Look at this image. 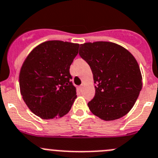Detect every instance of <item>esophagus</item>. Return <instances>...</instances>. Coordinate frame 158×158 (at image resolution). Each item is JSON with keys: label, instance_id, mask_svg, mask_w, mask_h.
<instances>
[{"label": "esophagus", "instance_id": "esophagus-1", "mask_svg": "<svg viewBox=\"0 0 158 158\" xmlns=\"http://www.w3.org/2000/svg\"><path fill=\"white\" fill-rule=\"evenodd\" d=\"M83 88H84V85H81V86H79V89H80L81 91L82 89H83Z\"/></svg>", "mask_w": 158, "mask_h": 158}]
</instances>
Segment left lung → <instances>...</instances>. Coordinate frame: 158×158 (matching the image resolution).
<instances>
[{"label":"left lung","mask_w":158,"mask_h":158,"mask_svg":"<svg viewBox=\"0 0 158 158\" xmlns=\"http://www.w3.org/2000/svg\"><path fill=\"white\" fill-rule=\"evenodd\" d=\"M79 55L93 74L95 94L89 110L104 121L128 114L142 89V74L135 57L122 46L107 41L81 44Z\"/></svg>","instance_id":"obj_1"}]
</instances>
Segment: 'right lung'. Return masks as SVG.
<instances>
[{
  "mask_svg": "<svg viewBox=\"0 0 158 158\" xmlns=\"http://www.w3.org/2000/svg\"><path fill=\"white\" fill-rule=\"evenodd\" d=\"M79 44L48 40L31 51L22 66L19 88L29 109L42 119L66 115L77 98L69 67Z\"/></svg>",
  "mask_w": 158,
  "mask_h": 158,
  "instance_id": "1",
  "label": "right lung"
}]
</instances>
